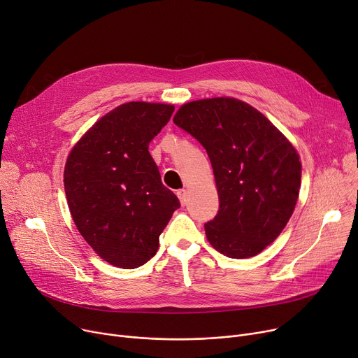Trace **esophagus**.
<instances>
[{"label":"esophagus","instance_id":"esophagus-1","mask_svg":"<svg viewBox=\"0 0 358 358\" xmlns=\"http://www.w3.org/2000/svg\"><path fill=\"white\" fill-rule=\"evenodd\" d=\"M178 198H179V201H180L182 206H185V205L187 203V192H186V189L178 190Z\"/></svg>","mask_w":358,"mask_h":358}]
</instances>
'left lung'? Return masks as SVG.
Wrapping results in <instances>:
<instances>
[{
	"mask_svg": "<svg viewBox=\"0 0 358 358\" xmlns=\"http://www.w3.org/2000/svg\"><path fill=\"white\" fill-rule=\"evenodd\" d=\"M173 123L206 149L219 212L205 224L209 243L243 259L280 236L295 209L301 160L287 137L251 104L235 97L185 103Z\"/></svg>",
	"mask_w": 358,
	"mask_h": 358,
	"instance_id": "1",
	"label": "left lung"
}]
</instances>
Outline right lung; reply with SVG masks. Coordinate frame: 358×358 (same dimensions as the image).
Instances as JSON below:
<instances>
[{"label":"right lung","mask_w":358,"mask_h":358,"mask_svg":"<svg viewBox=\"0 0 358 358\" xmlns=\"http://www.w3.org/2000/svg\"><path fill=\"white\" fill-rule=\"evenodd\" d=\"M173 110L163 103L120 104L81 136L67 156L64 190L73 221L92 250L115 266L146 264L180 206L149 153L150 141Z\"/></svg>","instance_id":"right-lung-1"}]
</instances>
